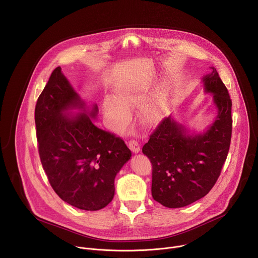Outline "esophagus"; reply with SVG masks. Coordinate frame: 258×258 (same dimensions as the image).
<instances>
[{"instance_id": "1", "label": "esophagus", "mask_w": 258, "mask_h": 258, "mask_svg": "<svg viewBox=\"0 0 258 258\" xmlns=\"http://www.w3.org/2000/svg\"><path fill=\"white\" fill-rule=\"evenodd\" d=\"M128 147L134 153H138L140 151V144L136 140H131L128 142Z\"/></svg>"}]
</instances>
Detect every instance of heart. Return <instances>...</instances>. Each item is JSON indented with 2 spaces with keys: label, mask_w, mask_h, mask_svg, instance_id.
<instances>
[{
  "label": "heart",
  "mask_w": 258,
  "mask_h": 258,
  "mask_svg": "<svg viewBox=\"0 0 258 258\" xmlns=\"http://www.w3.org/2000/svg\"><path fill=\"white\" fill-rule=\"evenodd\" d=\"M142 98L135 86L123 85L116 91V98L110 97L105 101V113L118 127H124L131 120L130 105L138 103ZM160 96L147 101L142 107V114L146 121L156 122L161 115Z\"/></svg>",
  "instance_id": "obj_1"
}]
</instances>
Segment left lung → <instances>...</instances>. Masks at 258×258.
<instances>
[{
	"mask_svg": "<svg viewBox=\"0 0 258 258\" xmlns=\"http://www.w3.org/2000/svg\"><path fill=\"white\" fill-rule=\"evenodd\" d=\"M204 76L217 116L206 132L190 136L171 116L161 120L143 146L152 163V196L168 208L187 206L209 193L222 172L232 138V100L214 67Z\"/></svg>",
	"mask_w": 258,
	"mask_h": 258,
	"instance_id": "obj_1",
	"label": "left lung"
}]
</instances>
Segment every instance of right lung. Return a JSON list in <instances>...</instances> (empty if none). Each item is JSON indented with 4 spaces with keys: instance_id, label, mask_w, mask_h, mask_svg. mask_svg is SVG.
<instances>
[{
    "instance_id": "1",
    "label": "right lung",
    "mask_w": 258,
    "mask_h": 258,
    "mask_svg": "<svg viewBox=\"0 0 258 258\" xmlns=\"http://www.w3.org/2000/svg\"><path fill=\"white\" fill-rule=\"evenodd\" d=\"M86 104L62 75H52L36 101L34 120L39 154L55 193L83 210H100L112 201L114 179L132 152L120 137L97 127V105L88 115H66Z\"/></svg>"
}]
</instances>
